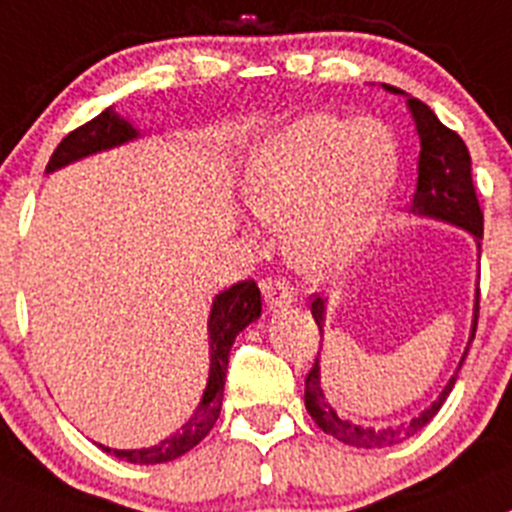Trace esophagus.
Listing matches in <instances>:
<instances>
[{"instance_id":"esophagus-1","label":"esophagus","mask_w":512,"mask_h":512,"mask_svg":"<svg viewBox=\"0 0 512 512\" xmlns=\"http://www.w3.org/2000/svg\"><path fill=\"white\" fill-rule=\"evenodd\" d=\"M261 294H264L266 306H269L271 311L284 309V306H289L291 301H294V289H291L284 279L261 281Z\"/></svg>"}]
</instances>
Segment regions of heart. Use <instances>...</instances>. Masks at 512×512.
Masks as SVG:
<instances>
[{
	"mask_svg": "<svg viewBox=\"0 0 512 512\" xmlns=\"http://www.w3.org/2000/svg\"><path fill=\"white\" fill-rule=\"evenodd\" d=\"M397 173V140L387 125L309 113L253 148L243 188L264 221H284L289 264L324 281L362 256L382 223Z\"/></svg>",
	"mask_w": 512,
	"mask_h": 512,
	"instance_id": "1",
	"label": "heart"
}]
</instances>
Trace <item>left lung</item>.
Wrapping results in <instances>:
<instances>
[{
    "mask_svg": "<svg viewBox=\"0 0 512 512\" xmlns=\"http://www.w3.org/2000/svg\"><path fill=\"white\" fill-rule=\"evenodd\" d=\"M384 90L392 92V95H405L407 97V110H410L412 120H415L417 135H420V160H417V191L412 196L410 213L420 218H432V221L447 223V226L462 228V231L470 233L475 238V246H478V259H480V241H483V211H480L478 196H475V186H472V163L470 153H467L465 143L457 133H452L450 128L437 120V115L432 113L425 102H420L417 97H410L407 92L397 90L392 85H382ZM480 276V274H478ZM326 304L329 299H321L316 296L311 301V314H314L316 326H319L321 337H324V321H326ZM478 309H480V289H475V306H472V329L470 339H467V347L462 352L460 362H457L455 374L450 377V382L445 384V389L440 392V397L432 402L430 407L420 412L417 417L407 422H399V425L389 427H364L357 422L347 420V417L339 415L332 405H329V397L324 394L321 387V364L316 357L314 367H311L309 377H306V389H304V405L306 412L311 415V420L316 422L321 432L337 437L339 442L352 447H364V450H374V447H392L397 442L407 440V437L417 435L432 417L440 412V407L445 405L447 394L455 387L457 372H460L462 362H465L467 352H470V344L475 339V326H478Z\"/></svg>",
    "mask_w": 512,
    "mask_h": 512,
    "instance_id": "1",
    "label": "left lung"
}]
</instances>
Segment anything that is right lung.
I'll return each mask as SVG.
<instances>
[{"mask_svg": "<svg viewBox=\"0 0 512 512\" xmlns=\"http://www.w3.org/2000/svg\"><path fill=\"white\" fill-rule=\"evenodd\" d=\"M140 135L143 133L130 120L115 113V107H107L97 118H92L90 123L72 130L57 145L50 163H47V173H55V170L65 168V165L90 158V155L102 153V150H113L125 143H133ZM259 316L261 291L251 279L238 281V284L228 286L221 294L213 296L211 314H208V354H211V367H208L206 389H203V397L198 402L196 412L188 417L186 425L165 437V440H160L158 445L140 447V450H115V447L105 445L97 447L120 457V460L133 462V465H158V462H170L175 457L186 455L188 450H193L213 430L218 415H221L223 384H226L228 354H231L233 339Z\"/></svg>", "mask_w": 512, "mask_h": 512, "instance_id": "obj_1", "label": "right lung"}]
</instances>
